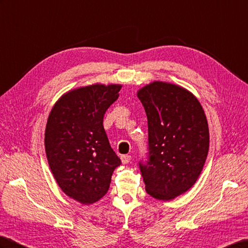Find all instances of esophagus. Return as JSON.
Segmentation results:
<instances>
[{
  "mask_svg": "<svg viewBox=\"0 0 248 248\" xmlns=\"http://www.w3.org/2000/svg\"><path fill=\"white\" fill-rule=\"evenodd\" d=\"M131 160V155H124L121 156V161H122L123 164H127V163H129Z\"/></svg>",
  "mask_w": 248,
  "mask_h": 248,
  "instance_id": "esophagus-1",
  "label": "esophagus"
}]
</instances>
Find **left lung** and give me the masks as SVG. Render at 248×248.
Returning a JSON list of instances; mask_svg holds the SVG:
<instances>
[{"label": "left lung", "mask_w": 248, "mask_h": 248, "mask_svg": "<svg viewBox=\"0 0 248 248\" xmlns=\"http://www.w3.org/2000/svg\"><path fill=\"white\" fill-rule=\"evenodd\" d=\"M147 116L148 162L140 163L146 192L170 201L201 174L209 149L206 116L196 96L176 84L154 81L137 93Z\"/></svg>", "instance_id": "8db88e82"}]
</instances>
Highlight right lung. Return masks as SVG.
Wrapping results in <instances>:
<instances>
[{"mask_svg": "<svg viewBox=\"0 0 248 248\" xmlns=\"http://www.w3.org/2000/svg\"><path fill=\"white\" fill-rule=\"evenodd\" d=\"M120 84L95 83L64 93L53 105L45 129L48 164L66 196L89 205L103 198L121 160L103 126L119 98Z\"/></svg>", "mask_w": 248, "mask_h": 248, "instance_id": "obj_1", "label": "right lung"}]
</instances>
